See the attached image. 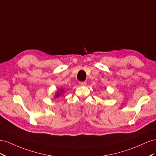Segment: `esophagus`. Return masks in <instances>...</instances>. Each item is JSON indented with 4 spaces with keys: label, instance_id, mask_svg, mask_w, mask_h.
<instances>
[{
    "label": "esophagus",
    "instance_id": "esophagus-1",
    "mask_svg": "<svg viewBox=\"0 0 156 156\" xmlns=\"http://www.w3.org/2000/svg\"><path fill=\"white\" fill-rule=\"evenodd\" d=\"M79 84L81 86H85L87 84V82L86 81H81V82H79Z\"/></svg>",
    "mask_w": 156,
    "mask_h": 156
}]
</instances>
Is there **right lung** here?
<instances>
[{
  "label": "right lung",
  "mask_w": 156,
  "mask_h": 156,
  "mask_svg": "<svg viewBox=\"0 0 156 156\" xmlns=\"http://www.w3.org/2000/svg\"><path fill=\"white\" fill-rule=\"evenodd\" d=\"M63 92H64V90L61 88L58 92H56V95H55V98H58V97L61 95V94H62L63 93Z\"/></svg>",
  "instance_id": "obj_1"
}]
</instances>
